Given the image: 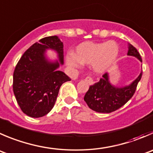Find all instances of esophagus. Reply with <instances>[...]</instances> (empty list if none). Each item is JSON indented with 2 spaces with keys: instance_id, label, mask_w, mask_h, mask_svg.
I'll return each instance as SVG.
<instances>
[{
  "instance_id": "esophagus-1",
  "label": "esophagus",
  "mask_w": 153,
  "mask_h": 153,
  "mask_svg": "<svg viewBox=\"0 0 153 153\" xmlns=\"http://www.w3.org/2000/svg\"><path fill=\"white\" fill-rule=\"evenodd\" d=\"M85 81H87V83H88L89 85H93V84H94V83H95L93 78H92L91 77H90V76L87 77V78H85Z\"/></svg>"
}]
</instances>
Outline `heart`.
<instances>
[{
    "label": "heart",
    "mask_w": 153,
    "mask_h": 153,
    "mask_svg": "<svg viewBox=\"0 0 153 153\" xmlns=\"http://www.w3.org/2000/svg\"><path fill=\"white\" fill-rule=\"evenodd\" d=\"M119 51V45L114 41L101 42L87 41L80 43L74 54L66 55V63L73 68H79L81 64H90L96 73L102 74L108 71L115 63Z\"/></svg>",
    "instance_id": "heart-1"
}]
</instances>
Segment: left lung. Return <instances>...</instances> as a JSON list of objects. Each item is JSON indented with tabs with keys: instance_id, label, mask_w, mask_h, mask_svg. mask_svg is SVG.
<instances>
[{
	"instance_id": "obj_1",
	"label": "left lung",
	"mask_w": 153,
	"mask_h": 153,
	"mask_svg": "<svg viewBox=\"0 0 153 153\" xmlns=\"http://www.w3.org/2000/svg\"><path fill=\"white\" fill-rule=\"evenodd\" d=\"M127 55L136 57L142 62L137 50L129 43ZM141 77L142 71L137 78L128 85L117 87L110 81L109 73H105L99 82L90 86L84 96V101L90 109L96 112H113L123 106L132 97Z\"/></svg>"
}]
</instances>
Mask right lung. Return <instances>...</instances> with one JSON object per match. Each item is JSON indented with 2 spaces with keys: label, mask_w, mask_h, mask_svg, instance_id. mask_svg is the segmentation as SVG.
Returning a JSON list of instances; mask_svg holds the SVG:
<instances>
[{
  "label": "right lung",
  "mask_w": 153,
  "mask_h": 153,
  "mask_svg": "<svg viewBox=\"0 0 153 153\" xmlns=\"http://www.w3.org/2000/svg\"><path fill=\"white\" fill-rule=\"evenodd\" d=\"M47 50L58 54V60H51ZM63 65V44L57 36L45 37L31 45L22 55L13 73V92L19 107L33 118L45 116L55 104L63 83L71 81L59 70Z\"/></svg>",
  "instance_id": "1"
}]
</instances>
